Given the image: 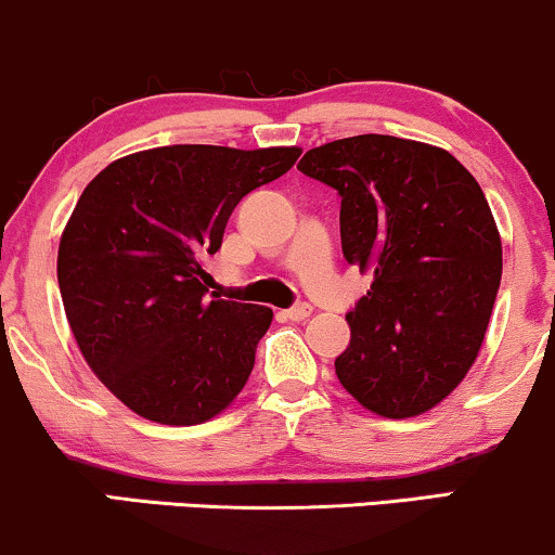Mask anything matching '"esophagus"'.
Wrapping results in <instances>:
<instances>
[{"label":"esophagus","instance_id":"esophagus-1","mask_svg":"<svg viewBox=\"0 0 555 555\" xmlns=\"http://www.w3.org/2000/svg\"><path fill=\"white\" fill-rule=\"evenodd\" d=\"M311 311H314V309H311L309 304H298V306H293V309L283 311V317L291 319V322H304V319L311 317Z\"/></svg>","mask_w":555,"mask_h":555}]
</instances>
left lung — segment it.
Returning <instances> with one entry per match:
<instances>
[{"label": "left lung", "mask_w": 555, "mask_h": 555, "mask_svg": "<svg viewBox=\"0 0 555 555\" xmlns=\"http://www.w3.org/2000/svg\"><path fill=\"white\" fill-rule=\"evenodd\" d=\"M298 171L340 194L343 257L374 278L345 317L335 374L382 418L447 400L483 345L501 236L483 189L444 147L358 134L311 147Z\"/></svg>", "instance_id": "obj_1"}]
</instances>
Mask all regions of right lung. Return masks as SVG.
Here are the masks:
<instances>
[{"label": "right lung", "instance_id": "add662e5", "mask_svg": "<svg viewBox=\"0 0 555 555\" xmlns=\"http://www.w3.org/2000/svg\"><path fill=\"white\" fill-rule=\"evenodd\" d=\"M301 147H150L85 186L59 241L56 278L77 348L103 387L163 426L233 405L272 309L207 296L205 259L233 207Z\"/></svg>", "mask_w": 555, "mask_h": 555}]
</instances>
